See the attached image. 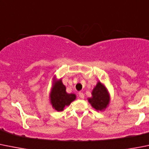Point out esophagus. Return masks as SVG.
Returning <instances> with one entry per match:
<instances>
[{"label": "esophagus", "mask_w": 149, "mask_h": 149, "mask_svg": "<svg viewBox=\"0 0 149 149\" xmlns=\"http://www.w3.org/2000/svg\"><path fill=\"white\" fill-rule=\"evenodd\" d=\"M79 98H81V99H84V93H81V92H80V93H79Z\"/></svg>", "instance_id": "1"}]
</instances>
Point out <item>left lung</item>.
Wrapping results in <instances>:
<instances>
[{"label": "left lung", "instance_id": "8db88e82", "mask_svg": "<svg viewBox=\"0 0 149 149\" xmlns=\"http://www.w3.org/2000/svg\"><path fill=\"white\" fill-rule=\"evenodd\" d=\"M109 100L110 97L107 89L98 81L92 91V97L88 98L89 103L97 111H102L107 107Z\"/></svg>", "mask_w": 149, "mask_h": 149}]
</instances>
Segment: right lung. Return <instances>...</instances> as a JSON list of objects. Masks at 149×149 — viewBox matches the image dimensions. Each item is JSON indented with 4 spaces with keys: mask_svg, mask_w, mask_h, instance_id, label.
Segmentation results:
<instances>
[{
    "mask_svg": "<svg viewBox=\"0 0 149 149\" xmlns=\"http://www.w3.org/2000/svg\"><path fill=\"white\" fill-rule=\"evenodd\" d=\"M54 80V84L50 94V101L54 109L58 112L64 110L65 106L70 105L72 101L76 99L75 94L68 93L66 87L62 84V79Z\"/></svg>",
    "mask_w": 149,
    "mask_h": 149,
    "instance_id": "1",
    "label": "right lung"
}]
</instances>
